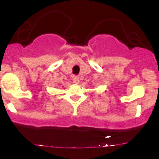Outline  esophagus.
I'll return each mask as SVG.
<instances>
[{
  "instance_id": "esophagus-1",
  "label": "esophagus",
  "mask_w": 159,
  "mask_h": 159,
  "mask_svg": "<svg viewBox=\"0 0 159 159\" xmlns=\"http://www.w3.org/2000/svg\"><path fill=\"white\" fill-rule=\"evenodd\" d=\"M73 82H74L75 84H78L80 83L79 78H78V77H75L73 78Z\"/></svg>"
}]
</instances>
